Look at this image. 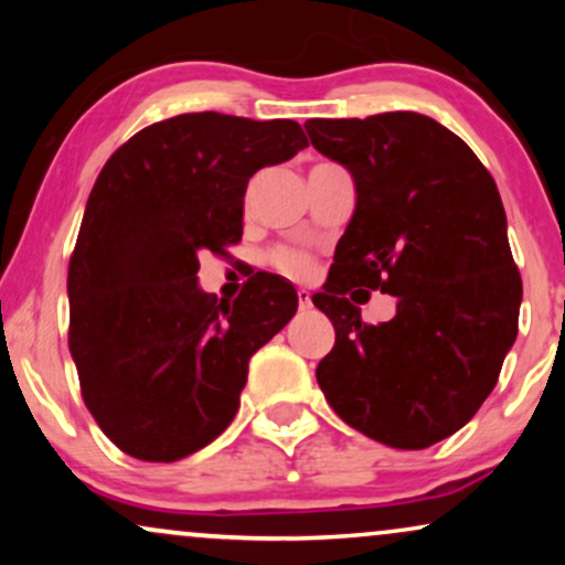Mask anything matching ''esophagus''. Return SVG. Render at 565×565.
Here are the masks:
<instances>
[{
	"label": "esophagus",
	"mask_w": 565,
	"mask_h": 565,
	"mask_svg": "<svg viewBox=\"0 0 565 565\" xmlns=\"http://www.w3.org/2000/svg\"><path fill=\"white\" fill-rule=\"evenodd\" d=\"M297 302H300V308L305 310V308H310V291L308 289H297Z\"/></svg>",
	"instance_id": "1"
}]
</instances>
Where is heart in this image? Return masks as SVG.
Here are the masks:
<instances>
[{
    "mask_svg": "<svg viewBox=\"0 0 565 565\" xmlns=\"http://www.w3.org/2000/svg\"><path fill=\"white\" fill-rule=\"evenodd\" d=\"M274 265L281 274L287 276H308L310 274V260L302 255V252H295V249H278L274 252Z\"/></svg>",
    "mask_w": 565,
    "mask_h": 565,
    "instance_id": "heart-1",
    "label": "heart"
}]
</instances>
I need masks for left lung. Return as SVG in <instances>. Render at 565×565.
<instances>
[{
    "label": "left lung",
    "instance_id": "1",
    "mask_svg": "<svg viewBox=\"0 0 565 565\" xmlns=\"http://www.w3.org/2000/svg\"><path fill=\"white\" fill-rule=\"evenodd\" d=\"M305 129L355 183L353 217L313 295L337 334L316 380L359 433L427 449L470 423L518 337L523 284L497 183L468 142L423 114ZM353 286L393 294L394 319L361 322Z\"/></svg>",
    "mask_w": 565,
    "mask_h": 565
}]
</instances>
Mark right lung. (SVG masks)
Instances as JSON below:
<instances>
[{
    "instance_id": "1",
    "label": "right lung",
    "mask_w": 565,
    "mask_h": 565,
    "mask_svg": "<svg viewBox=\"0 0 565 565\" xmlns=\"http://www.w3.org/2000/svg\"><path fill=\"white\" fill-rule=\"evenodd\" d=\"M308 146L291 119L215 111L132 135L97 174L68 265L82 398L129 457L174 462L233 423L249 359L297 313L260 274L233 302L199 287L201 252L242 238L246 183Z\"/></svg>"
}]
</instances>
